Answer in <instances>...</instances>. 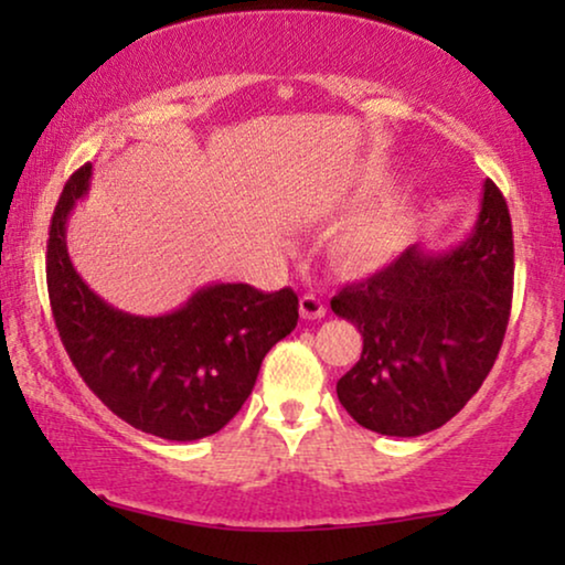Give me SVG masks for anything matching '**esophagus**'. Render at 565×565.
Segmentation results:
<instances>
[{
  "instance_id": "34e87169",
  "label": "esophagus",
  "mask_w": 565,
  "mask_h": 565,
  "mask_svg": "<svg viewBox=\"0 0 565 565\" xmlns=\"http://www.w3.org/2000/svg\"><path fill=\"white\" fill-rule=\"evenodd\" d=\"M300 316L308 321L313 319H323L327 316V306H323V300L319 296H313V292H306L303 298H300Z\"/></svg>"
}]
</instances>
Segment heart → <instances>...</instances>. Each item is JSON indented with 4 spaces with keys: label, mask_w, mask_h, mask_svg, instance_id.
<instances>
[{
    "label": "heart",
    "mask_w": 565,
    "mask_h": 565,
    "mask_svg": "<svg viewBox=\"0 0 565 565\" xmlns=\"http://www.w3.org/2000/svg\"><path fill=\"white\" fill-rule=\"evenodd\" d=\"M385 190L383 180L362 184L344 200V207H362L377 192ZM416 228V207L406 195L385 198L373 211L360 213L331 242V257L347 273L367 275L388 267L406 244L412 242Z\"/></svg>",
    "instance_id": "heart-1"
}]
</instances>
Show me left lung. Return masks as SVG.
I'll return each mask as SVG.
<instances>
[{"instance_id":"8db88e82","label":"left lung","mask_w":565,"mask_h":565,"mask_svg":"<svg viewBox=\"0 0 565 565\" xmlns=\"http://www.w3.org/2000/svg\"><path fill=\"white\" fill-rule=\"evenodd\" d=\"M512 277V218L504 195L486 180L466 242L450 252L408 246L331 298V311L362 334L358 365L337 383L347 414L388 437H419L450 422L497 362Z\"/></svg>"}]
</instances>
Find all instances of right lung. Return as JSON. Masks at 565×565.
I'll list each match as a JSON object with an SVG mask.
<instances>
[{
	"mask_svg": "<svg viewBox=\"0 0 565 565\" xmlns=\"http://www.w3.org/2000/svg\"><path fill=\"white\" fill-rule=\"evenodd\" d=\"M92 164L68 177L49 231L51 311L74 367L115 416L146 435L192 443L226 427L257 383L262 360L298 323L290 288L215 282L164 316L105 303L76 273L66 221L87 195Z\"/></svg>",
	"mask_w": 565,
	"mask_h": 565,
	"instance_id": "add662e5",
	"label": "right lung"
}]
</instances>
